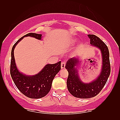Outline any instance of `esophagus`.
<instances>
[{"label":"esophagus","instance_id":"esophagus-1","mask_svg":"<svg viewBox=\"0 0 120 120\" xmlns=\"http://www.w3.org/2000/svg\"><path fill=\"white\" fill-rule=\"evenodd\" d=\"M65 66H66V63L64 61H63L61 63V68L62 69H64L65 68Z\"/></svg>","mask_w":120,"mask_h":120}]
</instances>
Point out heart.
Listing matches in <instances>:
<instances>
[{"mask_svg": "<svg viewBox=\"0 0 120 120\" xmlns=\"http://www.w3.org/2000/svg\"><path fill=\"white\" fill-rule=\"evenodd\" d=\"M75 42H76V40L72 39L70 40V41L69 42V44H70V45H74L75 43Z\"/></svg>", "mask_w": 120, "mask_h": 120, "instance_id": "1", "label": "heart"}]
</instances>
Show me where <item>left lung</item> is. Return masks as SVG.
Here are the masks:
<instances>
[{
    "instance_id": "obj_1",
    "label": "left lung",
    "mask_w": 120,
    "mask_h": 120,
    "mask_svg": "<svg viewBox=\"0 0 120 120\" xmlns=\"http://www.w3.org/2000/svg\"><path fill=\"white\" fill-rule=\"evenodd\" d=\"M88 36L90 39L92 46L99 49L101 53V67L100 74L89 82L82 81L77 69L80 63L79 57L70 59L65 66L68 72L67 80L68 90L72 96L81 99H89L96 96L105 85L110 74L109 51L107 46L96 35H88Z\"/></svg>"
}]
</instances>
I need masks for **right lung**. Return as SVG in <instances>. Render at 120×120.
<instances>
[{"mask_svg": "<svg viewBox=\"0 0 120 120\" xmlns=\"http://www.w3.org/2000/svg\"><path fill=\"white\" fill-rule=\"evenodd\" d=\"M26 37L42 40V34L29 33L17 41L11 53V77L18 89L25 96L31 99H39L45 96L50 91L54 77L61 70V61L53 64H48L38 73L32 75H25L20 72L15 64L14 50L17 45Z\"/></svg>", "mask_w": 120, "mask_h": 120, "instance_id": "1", "label": "right lung"}]
</instances>
